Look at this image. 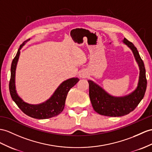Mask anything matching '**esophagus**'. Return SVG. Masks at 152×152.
<instances>
[{
	"instance_id": "obj_1",
	"label": "esophagus",
	"mask_w": 152,
	"mask_h": 152,
	"mask_svg": "<svg viewBox=\"0 0 152 152\" xmlns=\"http://www.w3.org/2000/svg\"><path fill=\"white\" fill-rule=\"evenodd\" d=\"M88 73L86 69H82L81 71L79 72V75L80 78H83V79L86 78V77L88 76Z\"/></svg>"
}]
</instances>
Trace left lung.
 <instances>
[{
  "label": "left lung",
  "mask_w": 152,
  "mask_h": 152,
  "mask_svg": "<svg viewBox=\"0 0 152 152\" xmlns=\"http://www.w3.org/2000/svg\"><path fill=\"white\" fill-rule=\"evenodd\" d=\"M123 42L132 50L138 64L139 76L137 86L129 94L116 97L108 94L94 81L88 80L89 95L92 106L96 112L102 115L121 117L127 115L135 110L145 94L147 80L144 62L134 44L126 38H124Z\"/></svg>",
  "instance_id": "left-lung-1"
}]
</instances>
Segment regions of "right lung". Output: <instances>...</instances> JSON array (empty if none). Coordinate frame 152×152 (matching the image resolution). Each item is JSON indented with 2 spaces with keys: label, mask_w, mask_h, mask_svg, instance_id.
<instances>
[{
  "label": "right lung",
  "mask_w": 152,
  "mask_h": 152,
  "mask_svg": "<svg viewBox=\"0 0 152 152\" xmlns=\"http://www.w3.org/2000/svg\"><path fill=\"white\" fill-rule=\"evenodd\" d=\"M30 39L26 40L20 46L11 66V78L9 88L11 97L23 112L27 115L34 119H45L58 115L64 110L65 101L68 91L79 82V79L73 77L63 81L55 90L51 97L42 103L37 104H31L24 102L18 95L15 86V73L17 62L19 58L20 51L26 43Z\"/></svg>",
  "instance_id": "right-lung-1"
}]
</instances>
